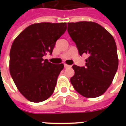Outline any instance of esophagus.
Listing matches in <instances>:
<instances>
[{"label":"esophagus","mask_w":126,"mask_h":126,"mask_svg":"<svg viewBox=\"0 0 126 126\" xmlns=\"http://www.w3.org/2000/svg\"><path fill=\"white\" fill-rule=\"evenodd\" d=\"M64 67H65V68H68V67H71V66L69 65H67V64H64Z\"/></svg>","instance_id":"34e87169"}]
</instances>
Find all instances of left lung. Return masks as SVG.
<instances>
[{
  "mask_svg": "<svg viewBox=\"0 0 126 126\" xmlns=\"http://www.w3.org/2000/svg\"><path fill=\"white\" fill-rule=\"evenodd\" d=\"M67 32L80 55H89L86 67L74 65L75 74L70 79L78 93L96 98L105 93L118 67L117 47L113 37L103 27L93 21L67 23Z\"/></svg>",
  "mask_w": 126,
  "mask_h": 126,
  "instance_id": "1",
  "label": "left lung"
}]
</instances>
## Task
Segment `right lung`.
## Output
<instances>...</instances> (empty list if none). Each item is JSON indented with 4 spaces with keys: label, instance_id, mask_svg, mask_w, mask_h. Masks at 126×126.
Wrapping results in <instances>:
<instances>
[{
    "label": "right lung",
    "instance_id": "right-lung-1",
    "mask_svg": "<svg viewBox=\"0 0 126 126\" xmlns=\"http://www.w3.org/2000/svg\"><path fill=\"white\" fill-rule=\"evenodd\" d=\"M67 30L66 23L32 24L14 40L10 50L9 71L19 91L33 103L52 94L63 63L52 64L43 59L52 53L56 41Z\"/></svg>",
    "mask_w": 126,
    "mask_h": 126
}]
</instances>
